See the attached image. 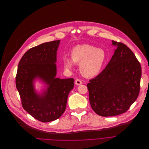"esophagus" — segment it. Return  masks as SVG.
<instances>
[{
    "label": "esophagus",
    "instance_id": "esophagus-1",
    "mask_svg": "<svg viewBox=\"0 0 149 149\" xmlns=\"http://www.w3.org/2000/svg\"><path fill=\"white\" fill-rule=\"evenodd\" d=\"M75 84H76V85H80V84H82V81H81V80L77 79H76V81H75Z\"/></svg>",
    "mask_w": 149,
    "mask_h": 149
}]
</instances>
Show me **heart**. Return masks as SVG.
<instances>
[{
    "label": "heart",
    "instance_id": "1",
    "mask_svg": "<svg viewBox=\"0 0 149 149\" xmlns=\"http://www.w3.org/2000/svg\"><path fill=\"white\" fill-rule=\"evenodd\" d=\"M72 61L64 57L65 67L71 69L74 63L80 65L81 74L86 77H93L100 71L105 61V53L100 49L91 45H80L74 47L70 52Z\"/></svg>",
    "mask_w": 149,
    "mask_h": 149
}]
</instances>
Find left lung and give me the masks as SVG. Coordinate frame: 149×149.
<instances>
[{
    "mask_svg": "<svg viewBox=\"0 0 149 149\" xmlns=\"http://www.w3.org/2000/svg\"><path fill=\"white\" fill-rule=\"evenodd\" d=\"M117 47L110 61L87 87L92 109L99 116H114L127 111L137 99L141 68L133 52L123 43Z\"/></svg>",
    "mask_w": 149,
    "mask_h": 149,
    "instance_id": "left-lung-1",
    "label": "left lung"
}]
</instances>
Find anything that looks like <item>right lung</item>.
<instances>
[{
	"mask_svg": "<svg viewBox=\"0 0 149 149\" xmlns=\"http://www.w3.org/2000/svg\"><path fill=\"white\" fill-rule=\"evenodd\" d=\"M60 40L46 42L28 50L18 65L16 86L23 109L42 122L60 117L66 109L68 95L74 87L73 78H56V54ZM36 77L48 87L44 95L35 92L33 81Z\"/></svg>",
	"mask_w": 149,
	"mask_h": 149,
	"instance_id": "add662e5",
	"label": "right lung"
}]
</instances>
